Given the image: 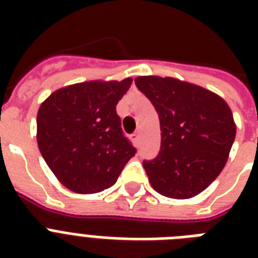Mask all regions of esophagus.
Segmentation results:
<instances>
[{
  "mask_svg": "<svg viewBox=\"0 0 258 258\" xmlns=\"http://www.w3.org/2000/svg\"><path fill=\"white\" fill-rule=\"evenodd\" d=\"M131 141H133V143L135 146H139V141H141V139H139V134H133V135H131Z\"/></svg>",
  "mask_w": 258,
  "mask_h": 258,
  "instance_id": "esophagus-1",
  "label": "esophagus"
}]
</instances>
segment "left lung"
Segmentation results:
<instances>
[{
    "mask_svg": "<svg viewBox=\"0 0 258 258\" xmlns=\"http://www.w3.org/2000/svg\"><path fill=\"white\" fill-rule=\"evenodd\" d=\"M135 84L153 103L161 123V151L143 162L150 183L169 198L196 197L220 175L236 138L228 103L174 78L139 76Z\"/></svg>",
    "mask_w": 258,
    "mask_h": 258,
    "instance_id": "8db88e82",
    "label": "left lung"
}]
</instances>
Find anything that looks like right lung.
I'll return each instance as SVG.
<instances>
[{
	"label": "right lung",
	"mask_w": 258,
	"mask_h": 258,
	"mask_svg": "<svg viewBox=\"0 0 258 258\" xmlns=\"http://www.w3.org/2000/svg\"><path fill=\"white\" fill-rule=\"evenodd\" d=\"M133 84L78 83L50 93L37 113L42 158L67 188L93 194L111 187L137 150L121 131L116 104Z\"/></svg>",
	"instance_id": "add662e5"
}]
</instances>
